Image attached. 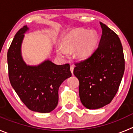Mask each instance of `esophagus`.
Here are the masks:
<instances>
[{"mask_svg": "<svg viewBox=\"0 0 133 133\" xmlns=\"http://www.w3.org/2000/svg\"><path fill=\"white\" fill-rule=\"evenodd\" d=\"M74 65H71L70 66V70H71V74H73V73H74Z\"/></svg>", "mask_w": 133, "mask_h": 133, "instance_id": "1", "label": "esophagus"}]
</instances>
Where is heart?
Returning a JSON list of instances; mask_svg holds the SVG:
<instances>
[{
	"instance_id": "heart-1",
	"label": "heart",
	"mask_w": 133,
	"mask_h": 133,
	"mask_svg": "<svg viewBox=\"0 0 133 133\" xmlns=\"http://www.w3.org/2000/svg\"><path fill=\"white\" fill-rule=\"evenodd\" d=\"M98 37L94 31L76 29L66 35L62 39V47L57 50L58 55L62 58L67 56L68 52L73 51L74 57L77 59H85L95 51L98 44Z\"/></svg>"
}]
</instances>
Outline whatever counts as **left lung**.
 <instances>
[{"label": "left lung", "instance_id": "obj_1", "mask_svg": "<svg viewBox=\"0 0 133 133\" xmlns=\"http://www.w3.org/2000/svg\"><path fill=\"white\" fill-rule=\"evenodd\" d=\"M102 29L98 47L85 60L76 63L74 74L79 81V97L85 108L96 110L110 104L125 71V59L118 35L100 22Z\"/></svg>", "mask_w": 133, "mask_h": 133}]
</instances>
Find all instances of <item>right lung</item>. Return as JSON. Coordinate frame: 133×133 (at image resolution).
Masks as SVG:
<instances>
[{"instance_id":"add662e5","label":"right lung","mask_w":133,"mask_h":133,"mask_svg":"<svg viewBox=\"0 0 133 133\" xmlns=\"http://www.w3.org/2000/svg\"><path fill=\"white\" fill-rule=\"evenodd\" d=\"M26 25L15 35L8 53V76L12 87L23 104L30 110L49 113L58 103V89L71 76L69 64L56 65L49 59L38 65H29L22 58L21 46Z\"/></svg>"}]
</instances>
